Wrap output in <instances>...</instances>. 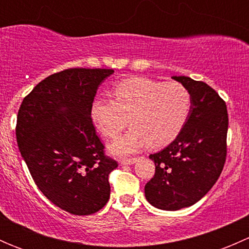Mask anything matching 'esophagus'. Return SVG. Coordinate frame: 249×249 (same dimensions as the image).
<instances>
[{
  "instance_id": "esophagus-1",
  "label": "esophagus",
  "mask_w": 249,
  "mask_h": 249,
  "mask_svg": "<svg viewBox=\"0 0 249 249\" xmlns=\"http://www.w3.org/2000/svg\"><path fill=\"white\" fill-rule=\"evenodd\" d=\"M137 158H123L120 159V164L122 165H131L134 162H136Z\"/></svg>"
}]
</instances>
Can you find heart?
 Wrapping results in <instances>:
<instances>
[{
    "label": "heart",
    "instance_id": "1",
    "mask_svg": "<svg viewBox=\"0 0 249 249\" xmlns=\"http://www.w3.org/2000/svg\"><path fill=\"white\" fill-rule=\"evenodd\" d=\"M113 97H96L90 117L107 139L119 136L130 118L131 129L110 145L117 154L134 153L145 143L153 148L169 144L183 129L192 107L189 90L175 80L126 78L114 85Z\"/></svg>",
    "mask_w": 249,
    "mask_h": 249
}]
</instances>
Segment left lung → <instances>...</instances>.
Here are the masks:
<instances>
[{
    "label": "left lung",
    "instance_id": "1",
    "mask_svg": "<svg viewBox=\"0 0 249 249\" xmlns=\"http://www.w3.org/2000/svg\"><path fill=\"white\" fill-rule=\"evenodd\" d=\"M172 78L189 90V117L175 141L149 155L155 173L144 185L148 202L166 211L194 205L214 185L227 159L229 125L227 105L213 88L185 76Z\"/></svg>",
    "mask_w": 249,
    "mask_h": 249
}]
</instances>
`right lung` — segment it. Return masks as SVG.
Listing matches in <instances>:
<instances>
[{
  "label": "right lung",
  "mask_w": 249,
  "mask_h": 249,
  "mask_svg": "<svg viewBox=\"0 0 249 249\" xmlns=\"http://www.w3.org/2000/svg\"><path fill=\"white\" fill-rule=\"evenodd\" d=\"M106 69H69L39 82L20 105L17 142L38 189L61 210L92 214L109 199V173L118 167L105 154L90 107Z\"/></svg>",
  "instance_id": "add662e5"
}]
</instances>
